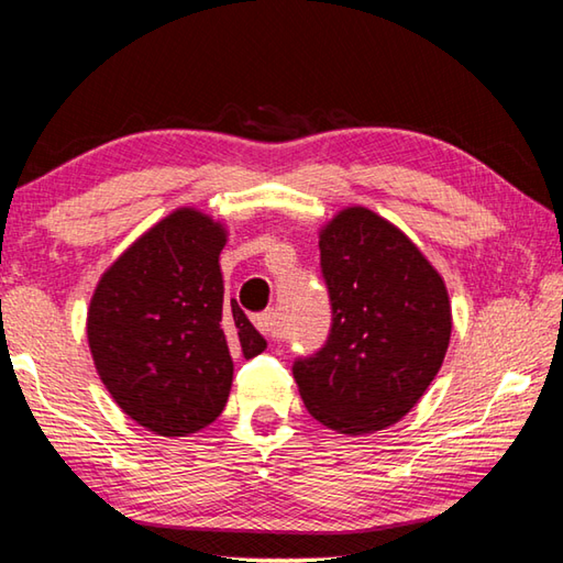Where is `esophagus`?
Masks as SVG:
<instances>
[{"mask_svg":"<svg viewBox=\"0 0 563 563\" xmlns=\"http://www.w3.org/2000/svg\"><path fill=\"white\" fill-rule=\"evenodd\" d=\"M253 324L258 327V332L268 339H278V312H261L253 317Z\"/></svg>","mask_w":563,"mask_h":563,"instance_id":"esophagus-1","label":"esophagus"}]
</instances>
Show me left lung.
<instances>
[{
    "instance_id": "1",
    "label": "left lung",
    "mask_w": 563,
    "mask_h": 563,
    "mask_svg": "<svg viewBox=\"0 0 563 563\" xmlns=\"http://www.w3.org/2000/svg\"><path fill=\"white\" fill-rule=\"evenodd\" d=\"M332 302L324 346L292 376L314 420L341 434L378 432L422 398L442 368L451 305L442 275L388 219L349 207L319 231Z\"/></svg>"
}]
</instances>
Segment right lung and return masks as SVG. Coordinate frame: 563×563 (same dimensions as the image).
<instances>
[{"label":"right lung","mask_w":563,"mask_h":563,"mask_svg":"<svg viewBox=\"0 0 563 563\" xmlns=\"http://www.w3.org/2000/svg\"><path fill=\"white\" fill-rule=\"evenodd\" d=\"M224 227L175 209L107 268L87 310L99 378L131 420L161 437L200 432L222 415L234 361L266 349L236 300H224Z\"/></svg>","instance_id":"right-lung-1"}]
</instances>
